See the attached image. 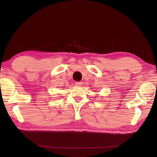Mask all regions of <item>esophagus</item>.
Segmentation results:
<instances>
[{
    "label": "esophagus",
    "instance_id": "obj_1",
    "mask_svg": "<svg viewBox=\"0 0 157 157\" xmlns=\"http://www.w3.org/2000/svg\"><path fill=\"white\" fill-rule=\"evenodd\" d=\"M82 82H75V85L77 86H80L82 85Z\"/></svg>",
    "mask_w": 157,
    "mask_h": 157
}]
</instances>
